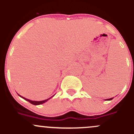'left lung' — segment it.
<instances>
[{
    "instance_id": "obj_1",
    "label": "left lung",
    "mask_w": 134,
    "mask_h": 134,
    "mask_svg": "<svg viewBox=\"0 0 134 134\" xmlns=\"http://www.w3.org/2000/svg\"><path fill=\"white\" fill-rule=\"evenodd\" d=\"M112 99H113V98H110V99H107V100H111Z\"/></svg>"
}]
</instances>
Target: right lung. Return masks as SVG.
<instances>
[{
  "label": "right lung",
  "instance_id": "add662e5",
  "mask_svg": "<svg viewBox=\"0 0 134 134\" xmlns=\"http://www.w3.org/2000/svg\"><path fill=\"white\" fill-rule=\"evenodd\" d=\"M19 96H20V95H19ZM21 96V98H23V99H26V101H29V102H30V103H31V104H35V105H38V104H41L44 103H45L46 101L48 100V99L50 98H48V99H45V100H43V101H31V100H30V99H26V98H24V97H23V96ZM53 96H52V97H53ZM52 97H51V98H52Z\"/></svg>",
  "mask_w": 134,
  "mask_h": 134
}]
</instances>
